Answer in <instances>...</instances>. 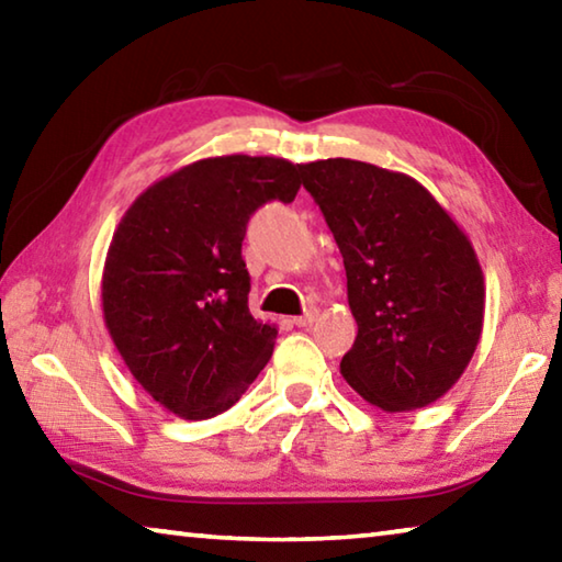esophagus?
<instances>
[{"label": "esophagus", "instance_id": "esophagus-1", "mask_svg": "<svg viewBox=\"0 0 562 562\" xmlns=\"http://www.w3.org/2000/svg\"><path fill=\"white\" fill-rule=\"evenodd\" d=\"M315 317H317V310H307V312H304V315L294 317L292 322H294V325H297V327H310L312 322H315Z\"/></svg>", "mask_w": 562, "mask_h": 562}]
</instances>
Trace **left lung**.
<instances>
[{"instance_id": "8db88e82", "label": "left lung", "mask_w": 562, "mask_h": 562, "mask_svg": "<svg viewBox=\"0 0 562 562\" xmlns=\"http://www.w3.org/2000/svg\"><path fill=\"white\" fill-rule=\"evenodd\" d=\"M347 270L357 339L339 372L389 414L441 398L469 367L486 284L459 223L418 180L364 160L300 166Z\"/></svg>"}]
</instances>
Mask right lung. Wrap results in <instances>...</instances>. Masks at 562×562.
I'll return each instance as SVG.
<instances>
[{
  "mask_svg": "<svg viewBox=\"0 0 562 562\" xmlns=\"http://www.w3.org/2000/svg\"><path fill=\"white\" fill-rule=\"evenodd\" d=\"M297 190L290 160L215 156L156 180L123 213L103 262V322L170 414L227 412L272 357L278 327L247 307L243 237L260 205L292 203Z\"/></svg>",
  "mask_w": 562,
  "mask_h": 562,
  "instance_id": "obj_1",
  "label": "right lung"
}]
</instances>
